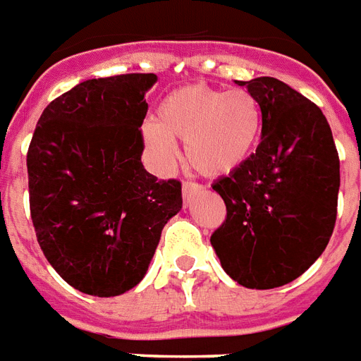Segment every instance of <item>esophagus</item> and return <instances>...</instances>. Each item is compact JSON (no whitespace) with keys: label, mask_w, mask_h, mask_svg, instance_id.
<instances>
[{"label":"esophagus","mask_w":361,"mask_h":361,"mask_svg":"<svg viewBox=\"0 0 361 361\" xmlns=\"http://www.w3.org/2000/svg\"><path fill=\"white\" fill-rule=\"evenodd\" d=\"M202 190L201 184L197 183H184L183 184V195H184V201L190 202V199L195 195V193H199Z\"/></svg>","instance_id":"1"}]
</instances>
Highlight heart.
Returning a JSON list of instances; mask_svg holds the SVG:
<instances>
[{
    "label": "heart",
    "mask_w": 361,
    "mask_h": 361,
    "mask_svg": "<svg viewBox=\"0 0 361 361\" xmlns=\"http://www.w3.org/2000/svg\"><path fill=\"white\" fill-rule=\"evenodd\" d=\"M260 130L262 109L251 92L190 85L164 97L144 138L162 160L173 157L171 142H184L186 160L195 171L223 177L251 159Z\"/></svg>",
    "instance_id": "1"
}]
</instances>
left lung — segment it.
Masks as SVG:
<instances>
[{
    "mask_svg": "<svg viewBox=\"0 0 361 361\" xmlns=\"http://www.w3.org/2000/svg\"><path fill=\"white\" fill-rule=\"evenodd\" d=\"M262 109V142L212 188L227 217L210 243L238 284L295 281L329 245L338 216L339 157L321 109L275 77L236 80Z\"/></svg>",
    "mask_w": 361,
    "mask_h": 361,
    "instance_id": "obj_1",
    "label": "left lung"
}]
</instances>
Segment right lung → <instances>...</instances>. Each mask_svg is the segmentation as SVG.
<instances>
[{"label":"right lung","instance_id":"right-lung-1","mask_svg":"<svg viewBox=\"0 0 361 361\" xmlns=\"http://www.w3.org/2000/svg\"><path fill=\"white\" fill-rule=\"evenodd\" d=\"M154 73L88 79L44 109L27 151L38 245L70 286L95 297L133 290L164 225L183 208L177 178L142 164Z\"/></svg>","mask_w":361,"mask_h":361}]
</instances>
